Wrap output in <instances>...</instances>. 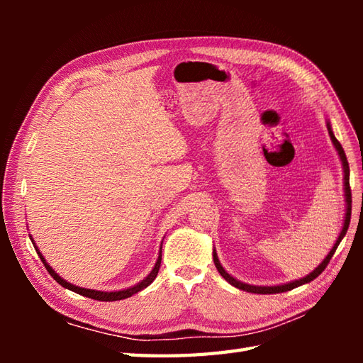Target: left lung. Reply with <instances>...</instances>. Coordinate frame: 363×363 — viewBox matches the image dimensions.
<instances>
[{
    "mask_svg": "<svg viewBox=\"0 0 363 363\" xmlns=\"http://www.w3.org/2000/svg\"><path fill=\"white\" fill-rule=\"evenodd\" d=\"M328 130H329L330 140H333V143H334V146H335V150L338 151V156H340V159H342L343 173H345V198H346V215H345L343 229H342L340 235H338L335 245L333 246V250L329 251V254L326 256V259L323 260L321 264H320L317 268H315L311 274H307L306 277H303V279H299V281H293V282L284 284V285H273V287H259V285H248V284H243V282H240V281L234 279V277L230 276L229 273H226V272H225V268H223V267L220 265V260H218V257H217V252H215V250H213V264H215V267H217L218 273H220L223 277H225V279H226L230 285H234V287L240 289V290H245V291H250V293H259V295H272V293H282V291H289V290L296 289V287H299V285H303V284H307V282L313 281L315 277H318L323 272H325V268L328 267L329 260L333 259L335 250L338 248V245H340L342 238H343V237H345V234H346V230H348L350 221H351V203H352L351 187H350V165H348V160H346V154H345V151H343V148H342L340 142H338L337 138H335V135H334V133H333V129H330V125H329V123H328Z\"/></svg>",
    "mask_w": 363,
    "mask_h": 363,
    "instance_id": "8db88e82",
    "label": "left lung"
}]
</instances>
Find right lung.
I'll list each match as a JSON object with an SVG mask.
<instances>
[{"instance_id":"right-lung-1","label":"right lung","mask_w":363,"mask_h":363,"mask_svg":"<svg viewBox=\"0 0 363 363\" xmlns=\"http://www.w3.org/2000/svg\"><path fill=\"white\" fill-rule=\"evenodd\" d=\"M34 248H35V251H37L38 256H40V259H42V262H43L45 268L48 269V273H50V274L54 277V279H56L60 285H62V287H65V289H68V290H72V291H74V293H79V295H82V296H87V298H91V299H96V301H120V299H125V298L133 296L134 293H137V291H140V290L146 289V287H148V285H150L154 279H156V276H157V273H159V268H160V260H162V245H160V251H159V257H157L156 265H154L152 272H151L148 276H146L145 279H143L140 284H137V285H134V287L126 289V290H120V291H98V290H90V289H81V287H76V285H73V284H70V282L64 281L62 277H60L56 272H54V269H52L48 264H46L42 254L38 252L37 246H34Z\"/></svg>"}]
</instances>
